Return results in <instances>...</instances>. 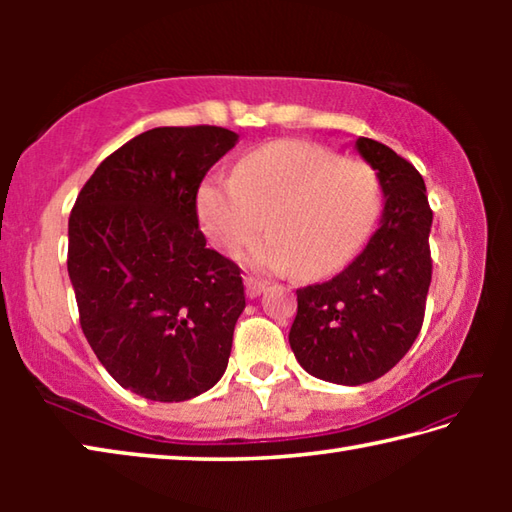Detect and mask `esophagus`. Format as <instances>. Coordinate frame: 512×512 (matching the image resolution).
<instances>
[{
    "instance_id": "obj_1",
    "label": "esophagus",
    "mask_w": 512,
    "mask_h": 512,
    "mask_svg": "<svg viewBox=\"0 0 512 512\" xmlns=\"http://www.w3.org/2000/svg\"><path fill=\"white\" fill-rule=\"evenodd\" d=\"M264 289H266V280H259V277H246V293L250 298H257Z\"/></svg>"
}]
</instances>
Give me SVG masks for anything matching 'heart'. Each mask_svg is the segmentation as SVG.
Masks as SVG:
<instances>
[{
  "label": "heart",
  "instance_id": "obj_1",
  "mask_svg": "<svg viewBox=\"0 0 512 512\" xmlns=\"http://www.w3.org/2000/svg\"><path fill=\"white\" fill-rule=\"evenodd\" d=\"M205 237L237 255L266 228L248 262L266 271L320 277L341 271L375 232L384 210L377 169L316 142L280 140L241 158L235 178H210L198 189Z\"/></svg>",
  "mask_w": 512,
  "mask_h": 512
}]
</instances>
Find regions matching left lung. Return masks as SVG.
<instances>
[{"label": "left lung", "instance_id": "1", "mask_svg": "<svg viewBox=\"0 0 512 512\" xmlns=\"http://www.w3.org/2000/svg\"><path fill=\"white\" fill-rule=\"evenodd\" d=\"M357 151L384 185L381 225L345 271L296 291L289 332L309 375L345 386L379 379L411 350L431 284L433 212L420 171L370 137H359Z\"/></svg>", "mask_w": 512, "mask_h": 512}]
</instances>
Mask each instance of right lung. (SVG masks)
<instances>
[{
    "label": "right lung",
    "mask_w": 512,
    "mask_h": 512,
    "mask_svg": "<svg viewBox=\"0 0 512 512\" xmlns=\"http://www.w3.org/2000/svg\"><path fill=\"white\" fill-rule=\"evenodd\" d=\"M237 140L221 126L146 131L99 164L69 214L67 271L85 339L112 379L146 400H192L228 368L244 280L205 246L196 194Z\"/></svg>",
    "instance_id": "add662e5"
}]
</instances>
